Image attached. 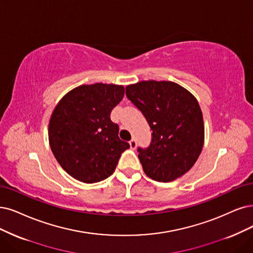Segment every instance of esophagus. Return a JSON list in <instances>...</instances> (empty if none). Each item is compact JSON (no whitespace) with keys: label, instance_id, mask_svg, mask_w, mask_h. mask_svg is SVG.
Listing matches in <instances>:
<instances>
[{"label":"esophagus","instance_id":"1","mask_svg":"<svg viewBox=\"0 0 253 253\" xmlns=\"http://www.w3.org/2000/svg\"><path fill=\"white\" fill-rule=\"evenodd\" d=\"M129 144H130V147H131V149H135L136 148V139H135V137H132L131 139H130Z\"/></svg>","mask_w":253,"mask_h":253}]
</instances>
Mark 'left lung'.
<instances>
[{"label":"left lung","instance_id":"8db88e82","mask_svg":"<svg viewBox=\"0 0 253 253\" xmlns=\"http://www.w3.org/2000/svg\"><path fill=\"white\" fill-rule=\"evenodd\" d=\"M127 99L151 128V143L137 148L144 172L158 182L188 172L202 151L204 126L200 106L190 91L171 81H142L126 87Z\"/></svg>","mask_w":253,"mask_h":253}]
</instances>
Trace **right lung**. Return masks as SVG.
Listing matches in <instances>:
<instances>
[{
	"instance_id": "add662e5",
	"label": "right lung",
	"mask_w": 253,
	"mask_h": 253,
	"mask_svg": "<svg viewBox=\"0 0 253 253\" xmlns=\"http://www.w3.org/2000/svg\"><path fill=\"white\" fill-rule=\"evenodd\" d=\"M124 92V86L115 84L81 85L55 107L49 123L51 150L75 179L85 183L106 179L130 147L119 137V126L110 120Z\"/></svg>"
}]
</instances>
